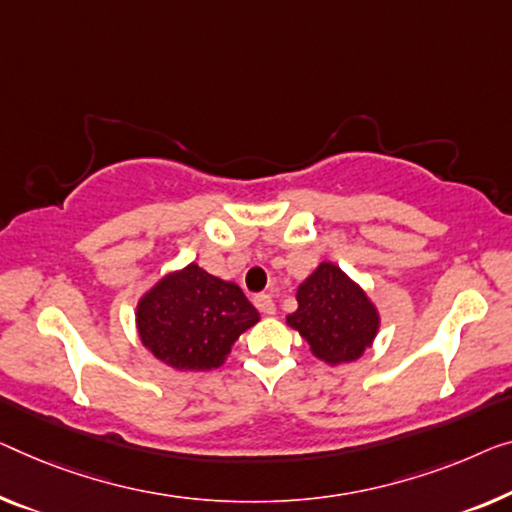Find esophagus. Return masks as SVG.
<instances>
[{
  "instance_id": "34e87169",
  "label": "esophagus",
  "mask_w": 512,
  "mask_h": 512,
  "mask_svg": "<svg viewBox=\"0 0 512 512\" xmlns=\"http://www.w3.org/2000/svg\"><path fill=\"white\" fill-rule=\"evenodd\" d=\"M253 303L259 312H264V315H273V312H276V303H273L269 294H257Z\"/></svg>"
}]
</instances>
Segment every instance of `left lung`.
<instances>
[{
	"label": "left lung",
	"instance_id": "1",
	"mask_svg": "<svg viewBox=\"0 0 512 512\" xmlns=\"http://www.w3.org/2000/svg\"><path fill=\"white\" fill-rule=\"evenodd\" d=\"M299 308L287 324L301 333L312 354L326 363H349L375 340V305L338 266L322 262L296 292Z\"/></svg>",
	"mask_w": 512,
	"mask_h": 512
}]
</instances>
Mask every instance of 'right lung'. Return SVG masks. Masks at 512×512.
<instances>
[{"mask_svg": "<svg viewBox=\"0 0 512 512\" xmlns=\"http://www.w3.org/2000/svg\"><path fill=\"white\" fill-rule=\"evenodd\" d=\"M259 312L239 285L197 264L170 273L137 305L144 347L177 370H213Z\"/></svg>", "mask_w": 512, "mask_h": 512, "instance_id": "1", "label": "right lung"}]
</instances>
